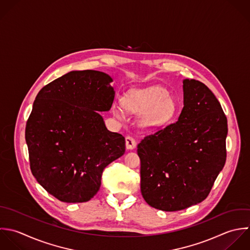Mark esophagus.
<instances>
[{"label":"esophagus","mask_w":250,"mask_h":250,"mask_svg":"<svg viewBox=\"0 0 250 250\" xmlns=\"http://www.w3.org/2000/svg\"><path fill=\"white\" fill-rule=\"evenodd\" d=\"M125 146H126V149H128V150L134 149L136 146V142H135L134 138L131 136H126L125 137Z\"/></svg>","instance_id":"34e87169"}]
</instances>
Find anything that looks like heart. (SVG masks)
I'll list each match as a JSON object with an SVG mask.
<instances>
[{"label":"heart","mask_w":250,"mask_h":250,"mask_svg":"<svg viewBox=\"0 0 250 250\" xmlns=\"http://www.w3.org/2000/svg\"><path fill=\"white\" fill-rule=\"evenodd\" d=\"M122 106L128 113L140 114L137 125L143 132H154L162 128L170 122L177 110L175 99L161 85L128 91L122 98ZM113 113L121 117L119 109L115 108Z\"/></svg>","instance_id":"heart-1"}]
</instances>
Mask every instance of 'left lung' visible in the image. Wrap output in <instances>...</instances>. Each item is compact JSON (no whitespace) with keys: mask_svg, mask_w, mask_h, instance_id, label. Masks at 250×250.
<instances>
[{"mask_svg":"<svg viewBox=\"0 0 250 250\" xmlns=\"http://www.w3.org/2000/svg\"><path fill=\"white\" fill-rule=\"evenodd\" d=\"M183 92L178 121L137 146L141 194L149 206L164 211L206 200L227 156V118L215 95L193 79L183 81Z\"/></svg>","mask_w":250,"mask_h":250,"instance_id":"1","label":"left lung"}]
</instances>
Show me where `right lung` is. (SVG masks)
<instances>
[{
	"label": "right lung",
	"mask_w": 250,
	"mask_h": 250,
	"mask_svg": "<svg viewBox=\"0 0 250 250\" xmlns=\"http://www.w3.org/2000/svg\"><path fill=\"white\" fill-rule=\"evenodd\" d=\"M112 78L99 71H72L44 85L26 124L30 168L38 183L64 203H84L101 185L104 168L125 154V139L107 129Z\"/></svg>",
	"instance_id": "add662e5"
}]
</instances>
